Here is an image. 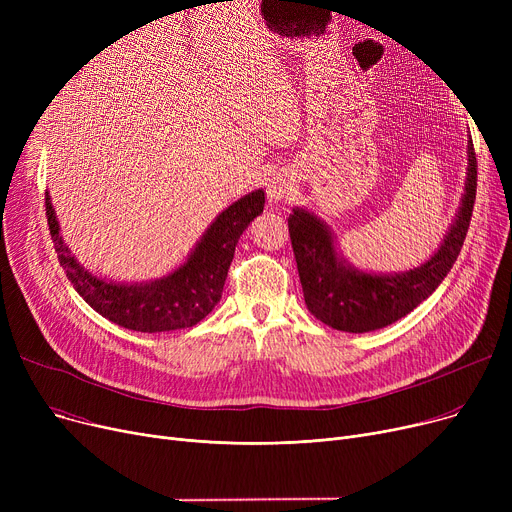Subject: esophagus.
Returning a JSON list of instances; mask_svg holds the SVG:
<instances>
[{
	"instance_id": "obj_1",
	"label": "esophagus",
	"mask_w": 512,
	"mask_h": 512,
	"mask_svg": "<svg viewBox=\"0 0 512 512\" xmlns=\"http://www.w3.org/2000/svg\"><path fill=\"white\" fill-rule=\"evenodd\" d=\"M292 178L288 174H276L265 186V193L270 197V201H282L290 195L292 191Z\"/></svg>"
}]
</instances>
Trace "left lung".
<instances>
[{"label":"left lung","instance_id":"obj_1","mask_svg":"<svg viewBox=\"0 0 512 512\" xmlns=\"http://www.w3.org/2000/svg\"><path fill=\"white\" fill-rule=\"evenodd\" d=\"M469 166L459 213L438 253L405 274H367L346 263L334 249L330 228L305 209H292L288 232L303 284L307 309L326 326L363 334L394 324L432 294L450 272L465 242L477 188L473 141L467 145Z\"/></svg>","mask_w":512,"mask_h":512}]
</instances>
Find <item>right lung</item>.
Masks as SVG:
<instances>
[{
    "instance_id": "add662e5",
    "label": "right lung",
    "mask_w": 512,
    "mask_h": 512,
    "mask_svg": "<svg viewBox=\"0 0 512 512\" xmlns=\"http://www.w3.org/2000/svg\"><path fill=\"white\" fill-rule=\"evenodd\" d=\"M265 193L253 191L224 209L205 230L188 259L172 274L137 284L107 282L80 265L60 236L49 193H45V215L53 249L74 290L99 315L134 332H172L193 328L222 299L228 267L240 234L263 211Z\"/></svg>"
}]
</instances>
